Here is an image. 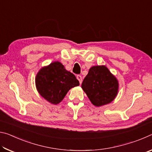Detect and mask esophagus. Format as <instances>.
Wrapping results in <instances>:
<instances>
[{
    "label": "esophagus",
    "instance_id": "34e87169",
    "mask_svg": "<svg viewBox=\"0 0 152 152\" xmlns=\"http://www.w3.org/2000/svg\"><path fill=\"white\" fill-rule=\"evenodd\" d=\"M76 78H77V79H78V80H79L80 84H82V76H81L80 75H77Z\"/></svg>",
    "mask_w": 152,
    "mask_h": 152
}]
</instances>
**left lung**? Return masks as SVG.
<instances>
[{
    "mask_svg": "<svg viewBox=\"0 0 152 152\" xmlns=\"http://www.w3.org/2000/svg\"><path fill=\"white\" fill-rule=\"evenodd\" d=\"M82 88L92 104L101 107L114 100L119 84L106 66H96L90 68L82 82Z\"/></svg>",
    "mask_w": 152,
    "mask_h": 152,
    "instance_id": "obj_1",
    "label": "left lung"
}]
</instances>
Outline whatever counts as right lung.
I'll return each mask as SVG.
<instances>
[{
    "label": "right lung",
    "mask_w": 152,
    "mask_h": 152,
    "mask_svg": "<svg viewBox=\"0 0 152 152\" xmlns=\"http://www.w3.org/2000/svg\"><path fill=\"white\" fill-rule=\"evenodd\" d=\"M39 93L52 104L60 102L69 90L79 85V81L70 72L67 71L59 61L41 69L35 78Z\"/></svg>",
    "instance_id": "obj_1"
}]
</instances>
